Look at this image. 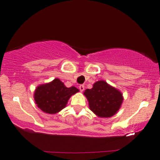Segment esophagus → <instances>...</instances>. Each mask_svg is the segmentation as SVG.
I'll list each match as a JSON object with an SVG mask.
<instances>
[{"label":"esophagus","mask_w":160,"mask_h":160,"mask_svg":"<svg viewBox=\"0 0 160 160\" xmlns=\"http://www.w3.org/2000/svg\"><path fill=\"white\" fill-rule=\"evenodd\" d=\"M79 88H80V92H83L84 89H85L84 85H80V86H79Z\"/></svg>","instance_id":"obj_1"}]
</instances>
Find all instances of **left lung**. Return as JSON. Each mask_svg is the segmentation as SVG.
I'll return each mask as SVG.
<instances>
[{"label": "left lung", "mask_w": 160, "mask_h": 160, "mask_svg": "<svg viewBox=\"0 0 160 160\" xmlns=\"http://www.w3.org/2000/svg\"><path fill=\"white\" fill-rule=\"evenodd\" d=\"M84 94L88 101L89 108L100 117H112L122 104V94L103 80L96 82L91 89H86Z\"/></svg>", "instance_id": "obj_1"}]
</instances>
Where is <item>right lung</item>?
I'll use <instances>...</instances> for the list:
<instances>
[{"mask_svg": "<svg viewBox=\"0 0 160 160\" xmlns=\"http://www.w3.org/2000/svg\"><path fill=\"white\" fill-rule=\"evenodd\" d=\"M79 92L78 88L72 86L67 88L59 79L40 85L35 92V100L38 108L47 114H56L65 108L68 99L72 94Z\"/></svg>", "mask_w": 160, "mask_h": 160, "instance_id": "add662e5", "label": "right lung"}]
</instances>
